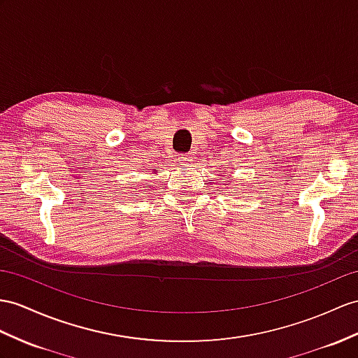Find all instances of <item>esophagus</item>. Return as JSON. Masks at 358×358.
<instances>
[{"label": "esophagus", "mask_w": 358, "mask_h": 358, "mask_svg": "<svg viewBox=\"0 0 358 358\" xmlns=\"http://www.w3.org/2000/svg\"><path fill=\"white\" fill-rule=\"evenodd\" d=\"M180 162H182V165H189L191 155L189 153H182L180 155Z\"/></svg>", "instance_id": "obj_1"}]
</instances>
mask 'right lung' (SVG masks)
Instances as JSON below:
<instances>
[{
    "label": "right lung",
    "instance_id": "right-lung-1",
    "mask_svg": "<svg viewBox=\"0 0 358 358\" xmlns=\"http://www.w3.org/2000/svg\"><path fill=\"white\" fill-rule=\"evenodd\" d=\"M156 171H158V170H156V169H155V171H153V173H156Z\"/></svg>",
    "mask_w": 358,
    "mask_h": 358
}]
</instances>
